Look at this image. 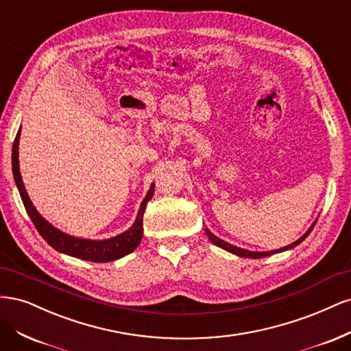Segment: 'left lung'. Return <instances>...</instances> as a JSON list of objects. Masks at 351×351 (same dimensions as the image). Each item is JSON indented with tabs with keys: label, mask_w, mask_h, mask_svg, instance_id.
<instances>
[{
	"label": "left lung",
	"mask_w": 351,
	"mask_h": 351,
	"mask_svg": "<svg viewBox=\"0 0 351 351\" xmlns=\"http://www.w3.org/2000/svg\"><path fill=\"white\" fill-rule=\"evenodd\" d=\"M317 221V219H316ZM316 221L313 222V224L311 226V228L307 230L304 234L299 239V240H295L294 243H291V244H289V246H285V247H281V249H277V250H269V252H252V250H246V249H241V247H237V246H232V244H230V243H227V241H224V240H221L219 237H217L215 234H212V232L208 230V228H205V232H206V236H208V239L214 243V244H217L218 247H221V249H224V250H227V252H230V253H234V254H237V256H240V258H250V259H261V258H265V256H271V254H275V253H280V252H285V250H289V249H293V247H295V246H299V244L311 234V231L313 230V227H315V224H316Z\"/></svg>",
	"instance_id": "8db88e82"
}]
</instances>
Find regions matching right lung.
Wrapping results in <instances>:
<instances>
[{
    "label": "right lung",
    "instance_id": "add662e5",
    "mask_svg": "<svg viewBox=\"0 0 351 351\" xmlns=\"http://www.w3.org/2000/svg\"><path fill=\"white\" fill-rule=\"evenodd\" d=\"M19 139H20V129L16 134V139L13 143V154H12L14 182L32 222H34L39 234L44 237V240L49 244L51 247H54L56 250L64 254H69V256L83 259V261L112 262L125 256V254L132 253L137 246H139L143 236V214H145L147 202H149L154 196L155 184L149 187V192L146 193L145 199L142 200L136 221L133 222V226L129 230H125L124 232H121V234L107 240H88V239L73 237L66 234V232L57 230L52 224H49V222L35 209L34 204H32V200L29 199V195L26 192L22 176H20V169H19Z\"/></svg>",
    "mask_w": 351,
    "mask_h": 351
}]
</instances>
